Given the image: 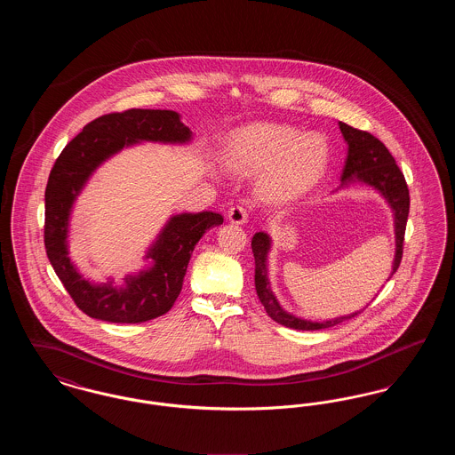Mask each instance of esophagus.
Segmentation results:
<instances>
[{
	"mask_svg": "<svg viewBox=\"0 0 455 455\" xmlns=\"http://www.w3.org/2000/svg\"><path fill=\"white\" fill-rule=\"evenodd\" d=\"M249 220V212L245 206H232L228 212V221L235 225H243Z\"/></svg>",
	"mask_w": 455,
	"mask_h": 455,
	"instance_id": "34e87169",
	"label": "esophagus"
}]
</instances>
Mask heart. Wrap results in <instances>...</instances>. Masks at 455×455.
<instances>
[{
	"label": "heart",
	"instance_id": "obj_1",
	"mask_svg": "<svg viewBox=\"0 0 455 455\" xmlns=\"http://www.w3.org/2000/svg\"><path fill=\"white\" fill-rule=\"evenodd\" d=\"M228 165L238 172L264 169L259 193L269 203H290L308 193L327 167V145L315 132L286 124L252 123L235 131L228 143Z\"/></svg>",
	"mask_w": 455,
	"mask_h": 455
}]
</instances>
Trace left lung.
I'll use <instances>...</instances> for the list:
<instances>
[{
    "label": "left lung",
    "mask_w": 455,
    "mask_h": 455,
    "mask_svg": "<svg viewBox=\"0 0 455 455\" xmlns=\"http://www.w3.org/2000/svg\"><path fill=\"white\" fill-rule=\"evenodd\" d=\"M339 130L347 145V160L341 172V186L336 189H347L351 184H365L373 188L377 193L387 201L392 217H394V238H395V251L390 269L389 278L397 271L401 258H403V242L406 232V221L410 215V191L404 180V175L399 171L394 156L390 155L386 145L377 140L373 134L367 131L355 130L339 121ZM334 191V193H336ZM252 252L256 259V291L260 303L264 305L267 315L276 321L278 324L286 325L290 329L299 331H317L332 325L341 324L343 321L358 315L362 310L353 314L334 317L329 321H308L297 317L283 308L278 299L271 290V283L267 278V256L273 247V240L266 232H258L252 237Z\"/></svg>",
    "instance_id": "obj_1"
}]
</instances>
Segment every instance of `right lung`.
I'll return each instance as SVG.
<instances>
[{
	"label": "right lung",
	"mask_w": 455,
	"mask_h": 455,
	"mask_svg": "<svg viewBox=\"0 0 455 455\" xmlns=\"http://www.w3.org/2000/svg\"><path fill=\"white\" fill-rule=\"evenodd\" d=\"M189 145L193 131L175 110L131 108L106 114L75 136L58 156L45 188L44 243L49 262L75 303L92 319L138 324L164 315L177 300L196 243L223 223L213 212L179 213L167 220L148 245V264L126 275L123 284L87 280L69 258L68 235L73 206L93 172L108 158L140 143Z\"/></svg>",
	"instance_id": "obj_1"
}]
</instances>
